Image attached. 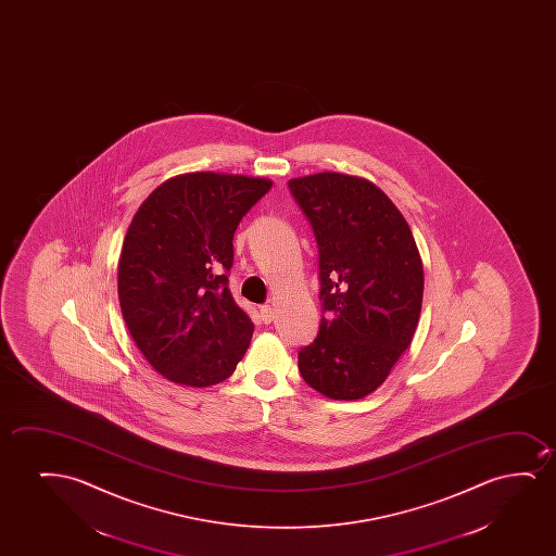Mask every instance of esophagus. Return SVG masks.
<instances>
[{
	"instance_id": "34e87169",
	"label": "esophagus",
	"mask_w": 556,
	"mask_h": 556,
	"mask_svg": "<svg viewBox=\"0 0 556 556\" xmlns=\"http://www.w3.org/2000/svg\"><path fill=\"white\" fill-rule=\"evenodd\" d=\"M260 317H262V320H264L266 325H269V323L275 319L274 307H271V305H262V307H260Z\"/></svg>"
}]
</instances>
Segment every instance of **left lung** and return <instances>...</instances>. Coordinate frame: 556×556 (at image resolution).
I'll use <instances>...</instances> for the list:
<instances>
[{"label":"left lung","mask_w":556,"mask_h":556,"mask_svg":"<svg viewBox=\"0 0 556 556\" xmlns=\"http://www.w3.org/2000/svg\"><path fill=\"white\" fill-rule=\"evenodd\" d=\"M319 247V334L298 353L307 386L334 401L370 395L410 345L424 264L393 201L358 176L289 180Z\"/></svg>","instance_id":"left-lung-1"}]
</instances>
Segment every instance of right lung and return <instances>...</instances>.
Listing matches in <instances>:
<instances>
[{
  "label": "right lung",
  "mask_w": 556,
  "mask_h": 556,
  "mask_svg": "<svg viewBox=\"0 0 556 556\" xmlns=\"http://www.w3.org/2000/svg\"><path fill=\"white\" fill-rule=\"evenodd\" d=\"M271 188L267 178L188 173L148 195L117 267L123 319L146 361L168 381L228 380L254 325L228 287L233 233Z\"/></svg>",
  "instance_id": "1"
}]
</instances>
